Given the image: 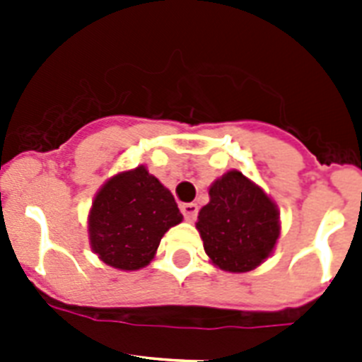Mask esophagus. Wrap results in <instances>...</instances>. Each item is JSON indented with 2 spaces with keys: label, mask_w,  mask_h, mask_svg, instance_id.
<instances>
[{
  "label": "esophagus",
  "mask_w": 362,
  "mask_h": 362,
  "mask_svg": "<svg viewBox=\"0 0 362 362\" xmlns=\"http://www.w3.org/2000/svg\"><path fill=\"white\" fill-rule=\"evenodd\" d=\"M180 210L187 221H193L195 218H197L199 206L195 203H184V204H180Z\"/></svg>",
  "instance_id": "obj_1"
}]
</instances>
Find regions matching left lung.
Instances as JSON below:
<instances>
[{"mask_svg":"<svg viewBox=\"0 0 362 362\" xmlns=\"http://www.w3.org/2000/svg\"><path fill=\"white\" fill-rule=\"evenodd\" d=\"M210 203L197 218L210 261L227 272H247L269 257L280 237L274 201L240 170H229L210 186Z\"/></svg>","mask_w":362,"mask_h":362,"instance_id":"1","label":"left lung"}]
</instances>
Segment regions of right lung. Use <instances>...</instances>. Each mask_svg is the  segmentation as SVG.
Wrapping results in <instances>:
<instances>
[{"label": "right lung", "instance_id": "right-lung-1", "mask_svg": "<svg viewBox=\"0 0 362 362\" xmlns=\"http://www.w3.org/2000/svg\"><path fill=\"white\" fill-rule=\"evenodd\" d=\"M180 221L173 193L139 165L112 176L98 192L88 218L90 246L109 267L139 270L152 261L165 233Z\"/></svg>", "mask_w": 362, "mask_h": 362}]
</instances>
